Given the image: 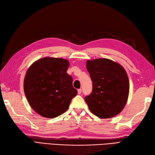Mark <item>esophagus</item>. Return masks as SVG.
Returning <instances> with one entry per match:
<instances>
[{"instance_id": "esophagus-1", "label": "esophagus", "mask_w": 155, "mask_h": 155, "mask_svg": "<svg viewBox=\"0 0 155 155\" xmlns=\"http://www.w3.org/2000/svg\"><path fill=\"white\" fill-rule=\"evenodd\" d=\"M81 92H82V90L81 89H78V94H81Z\"/></svg>"}]
</instances>
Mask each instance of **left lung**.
Returning a JSON list of instances; mask_svg holds the SVG:
<instances>
[{
  "label": "left lung",
  "mask_w": 155,
  "mask_h": 155,
  "mask_svg": "<svg viewBox=\"0 0 155 155\" xmlns=\"http://www.w3.org/2000/svg\"><path fill=\"white\" fill-rule=\"evenodd\" d=\"M92 81V92L84 100L90 110L101 118L120 113L128 101L130 83L126 71L120 64L106 58L86 61Z\"/></svg>",
  "instance_id": "obj_1"
}]
</instances>
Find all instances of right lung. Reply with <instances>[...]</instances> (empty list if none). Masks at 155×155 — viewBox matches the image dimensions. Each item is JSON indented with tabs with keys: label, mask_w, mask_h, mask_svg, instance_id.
Returning <instances> with one entry per match:
<instances>
[{
	"label": "right lung",
	"mask_w": 155,
	"mask_h": 155,
	"mask_svg": "<svg viewBox=\"0 0 155 155\" xmlns=\"http://www.w3.org/2000/svg\"><path fill=\"white\" fill-rule=\"evenodd\" d=\"M69 62L65 59L45 57L35 61L27 69L23 89L27 101L40 115L52 118L68 109L77 90L67 73Z\"/></svg>",
	"instance_id": "right-lung-1"
}]
</instances>
